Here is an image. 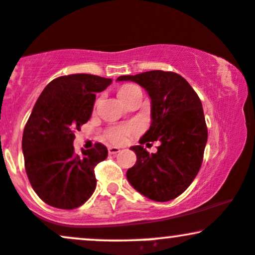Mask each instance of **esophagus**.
I'll list each match as a JSON object with an SVG mask.
<instances>
[{
    "label": "esophagus",
    "mask_w": 255,
    "mask_h": 255,
    "mask_svg": "<svg viewBox=\"0 0 255 255\" xmlns=\"http://www.w3.org/2000/svg\"><path fill=\"white\" fill-rule=\"evenodd\" d=\"M108 151H109V154H116V153H119V152H120V148L115 147V146H109Z\"/></svg>",
    "instance_id": "1"
}]
</instances>
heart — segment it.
<instances>
[{
    "label": "heart",
    "instance_id": "heart-1",
    "mask_svg": "<svg viewBox=\"0 0 255 255\" xmlns=\"http://www.w3.org/2000/svg\"><path fill=\"white\" fill-rule=\"evenodd\" d=\"M137 90V87L135 85H131V84H125L120 87L118 91V96L119 98L121 99L122 102L127 101V98L129 97L131 93L134 91ZM137 130L136 126H120V127H114L111 129L108 130L107 136L110 141L115 142V144H122L126 139H127L128 135L130 133H134V131Z\"/></svg>",
    "mask_w": 255,
    "mask_h": 255
}]
</instances>
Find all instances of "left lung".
Segmentation results:
<instances>
[{"instance_id":"1","label":"left lung","mask_w":255,"mask_h":255,"mask_svg":"<svg viewBox=\"0 0 255 255\" xmlns=\"http://www.w3.org/2000/svg\"><path fill=\"white\" fill-rule=\"evenodd\" d=\"M134 81L151 98L152 122L140 145L131 146L136 163L127 171L129 183L140 194L154 201L177 198L200 170L207 127L203 104L186 79L174 72L150 71L122 75L118 81ZM160 141L156 154L142 146Z\"/></svg>"}]
</instances>
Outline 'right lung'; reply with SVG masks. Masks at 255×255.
<instances>
[{
    "instance_id": "1",
    "label": "right lung",
    "mask_w": 255,
    "mask_h": 255,
    "mask_svg": "<svg viewBox=\"0 0 255 255\" xmlns=\"http://www.w3.org/2000/svg\"><path fill=\"white\" fill-rule=\"evenodd\" d=\"M113 83L92 74L58 77L46 85L32 110L22 134L25 170L45 204L73 210L89 200L96 189L95 166L108 156V148L74 152L75 130L92 115L96 92Z\"/></svg>"
}]
</instances>
